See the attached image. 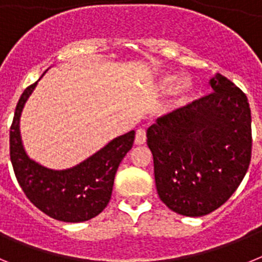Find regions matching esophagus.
<instances>
[{
	"label": "esophagus",
	"mask_w": 262,
	"mask_h": 262,
	"mask_svg": "<svg viewBox=\"0 0 262 262\" xmlns=\"http://www.w3.org/2000/svg\"><path fill=\"white\" fill-rule=\"evenodd\" d=\"M145 142H147V133H145V128L140 127V128H138V131H136L135 144L136 145H143Z\"/></svg>",
	"instance_id": "obj_1"
}]
</instances>
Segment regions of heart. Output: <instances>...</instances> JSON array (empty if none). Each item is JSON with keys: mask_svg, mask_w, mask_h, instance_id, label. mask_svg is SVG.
I'll use <instances>...</instances> for the list:
<instances>
[{"mask_svg": "<svg viewBox=\"0 0 262 262\" xmlns=\"http://www.w3.org/2000/svg\"><path fill=\"white\" fill-rule=\"evenodd\" d=\"M157 85L164 92H169V90L174 89L173 90L172 98L168 102V108H170V110L181 107L185 103L189 102L191 97L194 96V92H195V86H194V82L191 81V78L186 77L181 80L180 75L174 73V72H165V73H163L159 77Z\"/></svg>", "mask_w": 262, "mask_h": 262, "instance_id": "obj_1", "label": "heart"}]
</instances>
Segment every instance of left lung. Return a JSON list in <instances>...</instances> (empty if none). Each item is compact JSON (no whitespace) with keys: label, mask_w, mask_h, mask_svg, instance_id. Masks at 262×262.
<instances>
[{"label":"left lung","mask_w":262,"mask_h":262,"mask_svg":"<svg viewBox=\"0 0 262 262\" xmlns=\"http://www.w3.org/2000/svg\"><path fill=\"white\" fill-rule=\"evenodd\" d=\"M210 86L214 93L159 118L147 129L157 194L185 216L221 207L251 163L248 98L219 73L210 78Z\"/></svg>","instance_id":"1"}]
</instances>
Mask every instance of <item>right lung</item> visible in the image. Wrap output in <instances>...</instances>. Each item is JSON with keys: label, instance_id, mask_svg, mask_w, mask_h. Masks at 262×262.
<instances>
[{"label": "right lung", "instance_id": "right-lung-1", "mask_svg": "<svg viewBox=\"0 0 262 262\" xmlns=\"http://www.w3.org/2000/svg\"><path fill=\"white\" fill-rule=\"evenodd\" d=\"M38 81L25 89L14 113L10 128V160L14 173L27 198L48 216L68 223L89 221L107 206L115 173L133 148L135 131L113 139L98 152L72 168L57 170L36 163L23 147L19 120Z\"/></svg>", "mask_w": 262, "mask_h": 262}]
</instances>
